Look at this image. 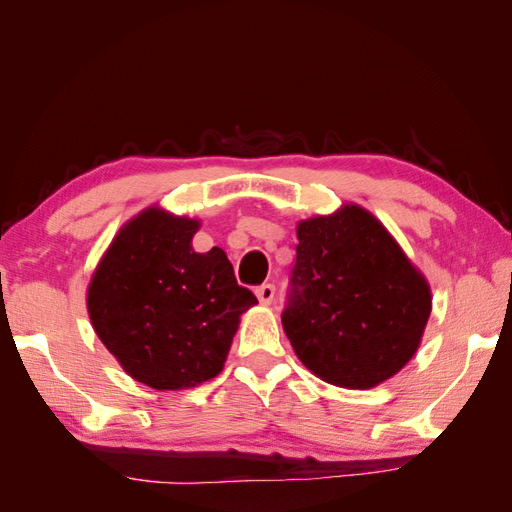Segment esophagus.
<instances>
[{"label": "esophagus", "instance_id": "34e87169", "mask_svg": "<svg viewBox=\"0 0 512 512\" xmlns=\"http://www.w3.org/2000/svg\"><path fill=\"white\" fill-rule=\"evenodd\" d=\"M256 297H258V301H260L262 305H269V303L273 301V297H275V286H273V284H262V286H258V288H256Z\"/></svg>", "mask_w": 512, "mask_h": 512}]
</instances>
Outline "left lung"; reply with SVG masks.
Instances as JSON below:
<instances>
[{"label": "left lung", "instance_id": "left-lung-1", "mask_svg": "<svg viewBox=\"0 0 512 512\" xmlns=\"http://www.w3.org/2000/svg\"><path fill=\"white\" fill-rule=\"evenodd\" d=\"M284 331L324 382L371 389L395 376L421 344L431 290L374 215L346 205L299 222Z\"/></svg>", "mask_w": 512, "mask_h": 512}]
</instances>
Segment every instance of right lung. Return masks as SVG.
Masks as SVG:
<instances>
[{
  "instance_id": "right-lung-1",
  "label": "right lung",
  "mask_w": 512,
  "mask_h": 512,
  "mask_svg": "<svg viewBox=\"0 0 512 512\" xmlns=\"http://www.w3.org/2000/svg\"><path fill=\"white\" fill-rule=\"evenodd\" d=\"M196 220L151 207L119 230L87 290L89 318L128 374L179 391L222 371L239 316L258 299L220 247L198 254Z\"/></svg>"
}]
</instances>
